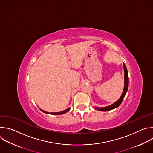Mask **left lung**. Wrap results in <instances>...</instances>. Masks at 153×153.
I'll return each mask as SVG.
<instances>
[{
    "mask_svg": "<svg viewBox=\"0 0 153 153\" xmlns=\"http://www.w3.org/2000/svg\"><path fill=\"white\" fill-rule=\"evenodd\" d=\"M123 69H124V88H123V91L122 93V96H120V99L117 100L116 102H114L113 104L109 105L108 106H105V107H97L95 106V110H97L98 111H107L109 110H113L114 108H117L122 102L123 98L125 96V94L128 91V82H129V79H128V71H127V68L126 67V65H125L124 63H123Z\"/></svg>",
    "mask_w": 153,
    "mask_h": 153,
    "instance_id": "1",
    "label": "left lung"
}]
</instances>
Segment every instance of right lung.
I'll list each match as a JSON object with an SVG mask.
<instances>
[{"label":"right lung","mask_w":153,"mask_h":153,"mask_svg":"<svg viewBox=\"0 0 153 153\" xmlns=\"http://www.w3.org/2000/svg\"><path fill=\"white\" fill-rule=\"evenodd\" d=\"M70 109H71L70 108H68V109H67V110H63V111H60V112H57V113H49V112H47V111H43V110H41V109H40V110L43 113H46V114H53V115H60V114H64V113H67V112L70 110Z\"/></svg>","instance_id":"1"}]
</instances>
